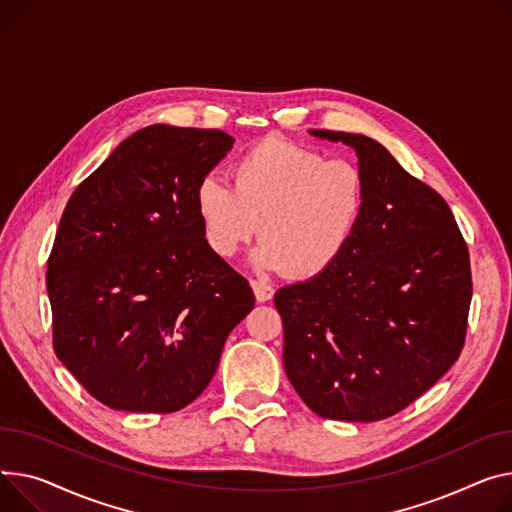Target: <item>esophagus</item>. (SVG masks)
<instances>
[{
  "mask_svg": "<svg viewBox=\"0 0 512 512\" xmlns=\"http://www.w3.org/2000/svg\"><path fill=\"white\" fill-rule=\"evenodd\" d=\"M251 288H253V292H255L257 302H267V300L274 298V288H271V286L265 284V282H261V280H251Z\"/></svg>",
  "mask_w": 512,
  "mask_h": 512,
  "instance_id": "34e87169",
  "label": "esophagus"
}]
</instances>
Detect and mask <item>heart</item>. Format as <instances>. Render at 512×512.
<instances>
[{"instance_id":"1","label":"heart","mask_w":512,"mask_h":512,"mask_svg":"<svg viewBox=\"0 0 512 512\" xmlns=\"http://www.w3.org/2000/svg\"><path fill=\"white\" fill-rule=\"evenodd\" d=\"M228 187L208 175L195 187V214L212 253L234 257L257 234L261 271L309 280L329 271L356 238L368 203L364 170L350 158L286 140H263L230 168Z\"/></svg>"}]
</instances>
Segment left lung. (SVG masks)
<instances>
[{"mask_svg":"<svg viewBox=\"0 0 512 512\" xmlns=\"http://www.w3.org/2000/svg\"><path fill=\"white\" fill-rule=\"evenodd\" d=\"M356 150L362 226L325 274L284 286V368L311 410L377 422L416 401L459 358L471 304L465 238L447 201L360 133L311 129Z\"/></svg>","mask_w":512,"mask_h":512,"instance_id":"left-lung-1","label":"left lung"}]
</instances>
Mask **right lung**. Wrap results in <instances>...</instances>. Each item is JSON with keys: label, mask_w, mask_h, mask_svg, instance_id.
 <instances>
[{"label": "right lung", "mask_w": 512, "mask_h": 512, "mask_svg": "<svg viewBox=\"0 0 512 512\" xmlns=\"http://www.w3.org/2000/svg\"><path fill=\"white\" fill-rule=\"evenodd\" d=\"M232 144L220 129L144 127L67 201L47 261L53 348L111 410H183L255 306L206 245L193 201Z\"/></svg>", "instance_id": "1"}]
</instances>
